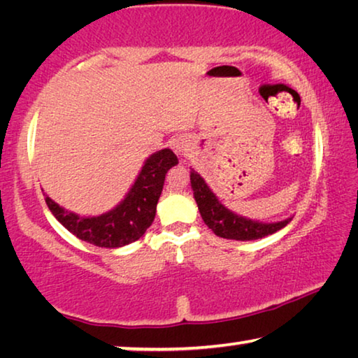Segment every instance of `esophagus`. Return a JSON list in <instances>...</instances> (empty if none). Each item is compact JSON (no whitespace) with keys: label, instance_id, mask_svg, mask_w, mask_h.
<instances>
[{"label":"esophagus","instance_id":"34e87169","mask_svg":"<svg viewBox=\"0 0 358 358\" xmlns=\"http://www.w3.org/2000/svg\"><path fill=\"white\" fill-rule=\"evenodd\" d=\"M173 148H175V153L177 155H180V156H183V155H186V151H187V145L185 143V142H177L173 145Z\"/></svg>","mask_w":358,"mask_h":358}]
</instances>
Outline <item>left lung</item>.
Masks as SVG:
<instances>
[{
  "label": "left lung",
  "instance_id": "obj_1",
  "mask_svg": "<svg viewBox=\"0 0 358 358\" xmlns=\"http://www.w3.org/2000/svg\"><path fill=\"white\" fill-rule=\"evenodd\" d=\"M191 187L194 191L199 211L203 222L213 230L217 237L229 240H257L264 238L286 227L292 217L278 222H259L240 216L229 208L224 207L216 197V194L210 189L205 180L194 169H191Z\"/></svg>",
  "mask_w": 358,
  "mask_h": 358
}]
</instances>
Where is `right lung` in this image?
Segmentation results:
<instances>
[{"label": "right lung", "mask_w": 358, "mask_h": 358, "mask_svg": "<svg viewBox=\"0 0 358 358\" xmlns=\"http://www.w3.org/2000/svg\"><path fill=\"white\" fill-rule=\"evenodd\" d=\"M177 164L178 157L171 148L156 151L143 162L142 171L123 201L99 216L72 213L48 196H45V203L52 215L77 238L99 248L126 246L141 238L151 226L166 173Z\"/></svg>", "instance_id": "right-lung-1"}]
</instances>
